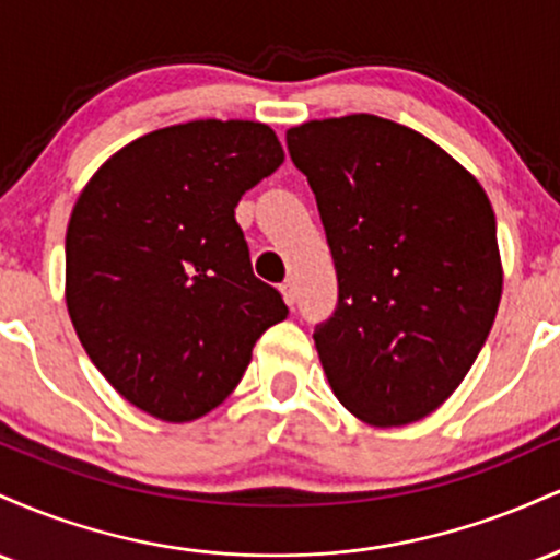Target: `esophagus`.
I'll use <instances>...</instances> for the list:
<instances>
[{
	"mask_svg": "<svg viewBox=\"0 0 560 560\" xmlns=\"http://www.w3.org/2000/svg\"><path fill=\"white\" fill-rule=\"evenodd\" d=\"M279 289H281V298H284L287 305L294 307V302H298V287H294V281H284Z\"/></svg>",
	"mask_w": 560,
	"mask_h": 560,
	"instance_id": "esophagus-1",
	"label": "esophagus"
}]
</instances>
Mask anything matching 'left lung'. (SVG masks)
Returning a JSON list of instances; mask_svg holds the SVG:
<instances>
[{"instance_id":"obj_1","label":"left lung","mask_w":560,"mask_h":560,"mask_svg":"<svg viewBox=\"0 0 560 560\" xmlns=\"http://www.w3.org/2000/svg\"><path fill=\"white\" fill-rule=\"evenodd\" d=\"M316 195L339 305L313 339L331 392L371 427L427 419L460 387L503 294L487 191L413 128L355 113L287 131Z\"/></svg>"}]
</instances>
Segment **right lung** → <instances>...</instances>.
<instances>
[{
    "label": "right lung",
    "mask_w": 560,
    "mask_h": 560,
    "mask_svg": "<svg viewBox=\"0 0 560 560\" xmlns=\"http://www.w3.org/2000/svg\"><path fill=\"white\" fill-rule=\"evenodd\" d=\"M284 163L271 126L189 120L133 139L96 168L66 234V305L113 389L168 423L234 392L268 326L287 318L255 279L234 218Z\"/></svg>",
    "instance_id": "obj_1"
}]
</instances>
